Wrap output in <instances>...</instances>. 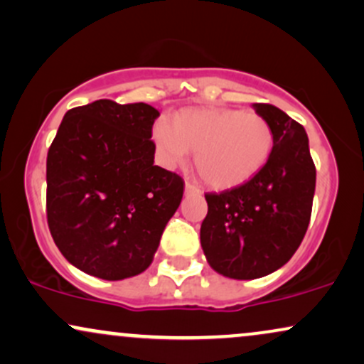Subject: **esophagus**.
I'll use <instances>...</instances> for the list:
<instances>
[{
	"label": "esophagus",
	"mask_w": 364,
	"mask_h": 364,
	"mask_svg": "<svg viewBox=\"0 0 364 364\" xmlns=\"http://www.w3.org/2000/svg\"><path fill=\"white\" fill-rule=\"evenodd\" d=\"M185 191H186V193H198L200 190H198V188H196L195 185H191L190 181H186V185H185Z\"/></svg>",
	"instance_id": "1"
}]
</instances>
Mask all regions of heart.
<instances>
[{"label":"heart","mask_w":364,"mask_h":364,"mask_svg":"<svg viewBox=\"0 0 364 364\" xmlns=\"http://www.w3.org/2000/svg\"><path fill=\"white\" fill-rule=\"evenodd\" d=\"M156 148L168 166L195 151V168L206 186L230 190L259 174L274 153L270 122L257 112L200 107L174 114L153 132Z\"/></svg>","instance_id":"b5f03b06"}]
</instances>
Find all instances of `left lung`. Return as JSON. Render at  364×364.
Segmentation results:
<instances>
[{"label": "left lung", "mask_w": 364, "mask_h": 364, "mask_svg": "<svg viewBox=\"0 0 364 364\" xmlns=\"http://www.w3.org/2000/svg\"><path fill=\"white\" fill-rule=\"evenodd\" d=\"M275 134L264 169L240 186L206 193L200 238L216 272L248 280L291 260L309 227L316 166L304 127L270 104H254Z\"/></svg>", "instance_id": "8db88e82"}]
</instances>
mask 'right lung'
<instances>
[{
	"instance_id": "add662e5",
	"label": "right lung",
	"mask_w": 364,
	"mask_h": 364,
	"mask_svg": "<svg viewBox=\"0 0 364 364\" xmlns=\"http://www.w3.org/2000/svg\"><path fill=\"white\" fill-rule=\"evenodd\" d=\"M159 112L100 99L68 110L47 156V222L82 272L121 280L144 272L181 203L185 181L154 166Z\"/></svg>"
}]
</instances>
